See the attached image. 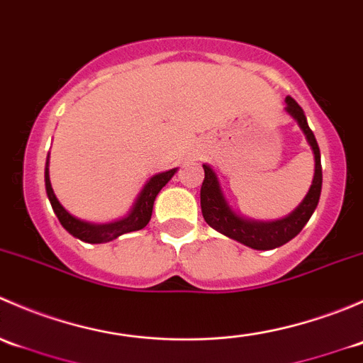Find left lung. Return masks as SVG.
<instances>
[{
	"instance_id": "obj_1",
	"label": "left lung",
	"mask_w": 363,
	"mask_h": 363,
	"mask_svg": "<svg viewBox=\"0 0 363 363\" xmlns=\"http://www.w3.org/2000/svg\"><path fill=\"white\" fill-rule=\"evenodd\" d=\"M286 111L291 117H295L298 126L302 128L303 135H306L307 142H309L314 152L313 184H311V189L306 195V199H303V202L290 216H286L284 219H279V221L270 223L250 221V219L240 218L226 203L221 188H219L218 177L212 172V168L203 164L205 179L202 182V189H200V205H202L203 219L207 221L208 226L218 230L219 233L230 237V239L239 240L244 246H250L252 250H274V247L283 246L288 240L294 239L295 235H298L300 230L306 226V223L309 221L314 208H316L318 202H320L321 182H323L320 147H318L314 133L311 131L309 124H307L303 111L291 96L286 98Z\"/></svg>"
}]
</instances>
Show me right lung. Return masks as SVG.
Wrapping results in <instances>:
<instances>
[{"label": "right lung", "mask_w": 363, "mask_h": 363, "mask_svg": "<svg viewBox=\"0 0 363 363\" xmlns=\"http://www.w3.org/2000/svg\"><path fill=\"white\" fill-rule=\"evenodd\" d=\"M49 163V161H47ZM174 170L163 172V174L155 175L151 177V181L144 186L142 193L138 195L137 202H135L133 208H131L130 214L124 219H119L116 223H108V225H93V223L80 221V219L73 218L72 214L63 207L60 202H57L56 195L52 191V186H50L49 181V168L45 167V189L47 196H49L50 205H52L54 212H56L57 219L63 225V228L67 230L68 233H72L77 239L84 240V242L89 244H101V242H111V240L117 239L123 233L135 232V230H142L149 223L152 216V205H155L156 196L161 191L164 184L174 177Z\"/></svg>", "instance_id": "obj_1"}]
</instances>
